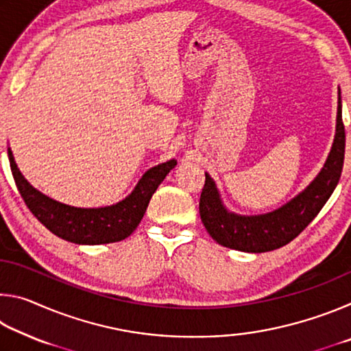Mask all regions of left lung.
<instances>
[{
    "label": "left lung",
    "instance_id": "left-lung-1",
    "mask_svg": "<svg viewBox=\"0 0 351 351\" xmlns=\"http://www.w3.org/2000/svg\"><path fill=\"white\" fill-rule=\"evenodd\" d=\"M343 153L346 128L339 97L336 138L325 167L299 197L280 209L258 217L234 215L224 209L215 182L206 173L199 198V215L207 232L218 245L243 252H266L288 245L316 218L331 197L342 173Z\"/></svg>",
    "mask_w": 351,
    "mask_h": 351
}]
</instances>
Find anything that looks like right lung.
<instances>
[{
    "label": "right lung",
    "instance_id": "obj_1",
    "mask_svg": "<svg viewBox=\"0 0 351 351\" xmlns=\"http://www.w3.org/2000/svg\"><path fill=\"white\" fill-rule=\"evenodd\" d=\"M8 154L12 176L27 209L52 234L77 245H105L127 239L141 223L154 190L176 165L171 159L148 170L133 193L121 203L100 209H80L58 203L35 190L20 173L10 148Z\"/></svg>",
    "mask_w": 351,
    "mask_h": 351
}]
</instances>
